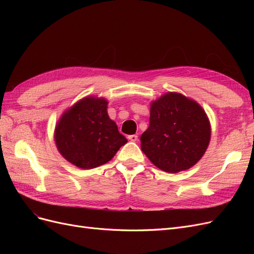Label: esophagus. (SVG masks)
Returning a JSON list of instances; mask_svg holds the SVG:
<instances>
[{
  "label": "esophagus",
  "instance_id": "34e87169",
  "mask_svg": "<svg viewBox=\"0 0 254 254\" xmlns=\"http://www.w3.org/2000/svg\"><path fill=\"white\" fill-rule=\"evenodd\" d=\"M128 140H130L131 142H136V141H137V135H136V134L128 135Z\"/></svg>",
  "mask_w": 254,
  "mask_h": 254
}]
</instances>
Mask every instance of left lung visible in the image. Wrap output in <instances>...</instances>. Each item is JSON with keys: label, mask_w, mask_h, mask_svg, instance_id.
<instances>
[{"label": "left lung", "mask_w": 254, "mask_h": 254, "mask_svg": "<svg viewBox=\"0 0 254 254\" xmlns=\"http://www.w3.org/2000/svg\"><path fill=\"white\" fill-rule=\"evenodd\" d=\"M210 140V120L194 99L167 92L150 103L149 127L141 135V149L161 171L189 170L202 158Z\"/></svg>", "instance_id": "8db88e82"}]
</instances>
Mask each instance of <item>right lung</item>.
I'll list each match as a JSON object with an SVG mask.
<instances>
[{"mask_svg":"<svg viewBox=\"0 0 254 254\" xmlns=\"http://www.w3.org/2000/svg\"><path fill=\"white\" fill-rule=\"evenodd\" d=\"M107 108L106 98L86 96L58 120L54 139L60 155L73 165L82 170L101 166L127 143Z\"/></svg>","mask_w":254,"mask_h":254,"instance_id":"obj_1","label":"right lung"}]
</instances>
